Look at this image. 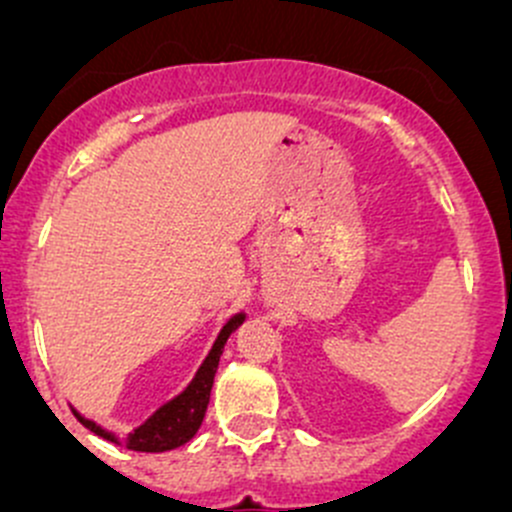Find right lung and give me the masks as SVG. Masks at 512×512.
I'll return each mask as SVG.
<instances>
[{
  "mask_svg": "<svg viewBox=\"0 0 512 512\" xmlns=\"http://www.w3.org/2000/svg\"><path fill=\"white\" fill-rule=\"evenodd\" d=\"M242 322H245V314H235V317L220 329L213 349H210V354L205 356V361L200 364L198 374H195V379L190 381L188 389H185L183 394L175 396V399H170L168 404L160 406L156 414L148 418L146 423H141L138 428H133L131 433L116 436V433L106 431V428H101L98 423L81 416L79 411H74V416L79 418L89 431H94L96 436L106 438V441L111 443H118V446L131 448V451L163 453V451H173V448L183 446V443H188L190 438L198 433L200 423H203L205 411H208L210 389H213V381H215V371H218L220 354H223L227 337H230Z\"/></svg>",
  "mask_w": 512,
  "mask_h": 512,
  "instance_id": "obj_1",
  "label": "right lung"
}]
</instances>
